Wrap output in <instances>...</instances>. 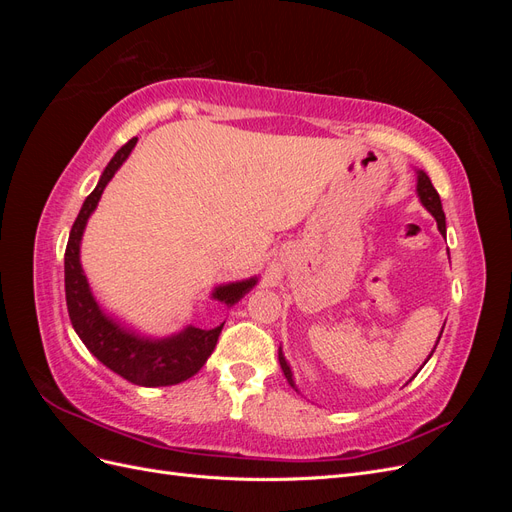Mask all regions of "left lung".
I'll return each mask as SVG.
<instances>
[{
	"label": "left lung",
	"mask_w": 512,
	"mask_h": 512,
	"mask_svg": "<svg viewBox=\"0 0 512 512\" xmlns=\"http://www.w3.org/2000/svg\"><path fill=\"white\" fill-rule=\"evenodd\" d=\"M416 194H418V200H421V203H423V207L433 215V218H436L438 230L442 232V235H446V218H444V211H442L440 194L436 192V188H433L431 179L423 173V170H416ZM440 337H442V331H440ZM440 337H438V342H440ZM438 342H436V346H438ZM436 346H433V350H436ZM433 350H431V354H433ZM431 354L427 356V361L431 359ZM277 356H280V365H282V371H284L286 380L290 382L292 389H297V384H294L292 371H290V365H288V361H286V356H284L282 348H280V352H277ZM427 361H425V363H427ZM425 363H423V365H425ZM297 391H299V389H297Z\"/></svg>",
	"instance_id": "1"
}]
</instances>
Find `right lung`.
Listing matches in <instances>:
<instances>
[{"instance_id": "add662e5", "label": "right lung", "mask_w": 512, "mask_h": 512, "mask_svg": "<svg viewBox=\"0 0 512 512\" xmlns=\"http://www.w3.org/2000/svg\"><path fill=\"white\" fill-rule=\"evenodd\" d=\"M136 141L138 138H132L108 162L96 190L85 198L72 224L64 258L66 303L76 335L81 337V342L102 365L138 386H170L192 378L207 363L215 344H218L224 322L215 329H198L188 324L183 331L168 337L138 335L134 329L123 327L119 320L104 312L94 292H91L87 275L81 267V241L87 220L96 211L108 181L128 160ZM256 284L258 277L222 284L211 292V299L232 307Z\"/></svg>"}]
</instances>
